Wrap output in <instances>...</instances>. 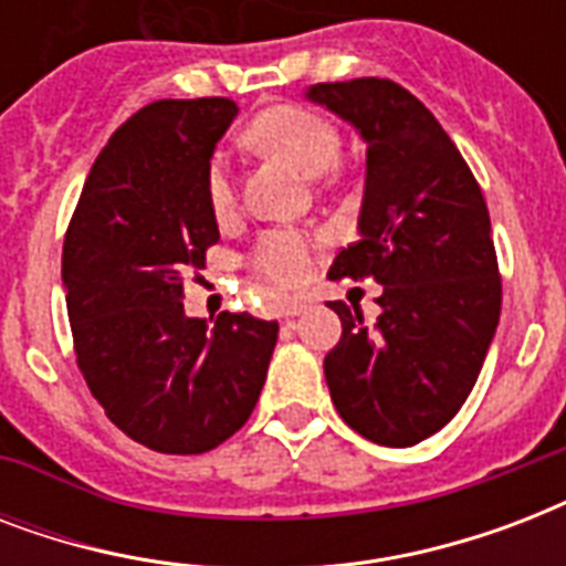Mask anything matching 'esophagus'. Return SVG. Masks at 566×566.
I'll use <instances>...</instances> for the list:
<instances>
[{
	"instance_id": "34e87169",
	"label": "esophagus",
	"mask_w": 566,
	"mask_h": 566,
	"mask_svg": "<svg viewBox=\"0 0 566 566\" xmlns=\"http://www.w3.org/2000/svg\"><path fill=\"white\" fill-rule=\"evenodd\" d=\"M305 308H308V300H305V296H293V300H284L282 302V317H300Z\"/></svg>"
}]
</instances>
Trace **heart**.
Returning <instances> with one entry per match:
<instances>
[{"mask_svg":"<svg viewBox=\"0 0 566 566\" xmlns=\"http://www.w3.org/2000/svg\"><path fill=\"white\" fill-rule=\"evenodd\" d=\"M247 140L264 153L291 161L308 179L335 170L340 158V132L328 117L305 105H275L261 111L247 128ZM205 205L213 220H229L238 211V188L226 158H211L205 170ZM314 238L296 229H270L249 252V266L273 284H296L311 273Z\"/></svg>","mask_w":566,"mask_h":566,"instance_id":"1","label":"heart"}]
</instances>
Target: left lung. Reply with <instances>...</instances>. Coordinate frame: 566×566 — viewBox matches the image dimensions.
Segmentation results:
<instances>
[{
	"label": "left lung",
	"mask_w": 566,
	"mask_h": 566,
	"mask_svg": "<svg viewBox=\"0 0 566 566\" xmlns=\"http://www.w3.org/2000/svg\"><path fill=\"white\" fill-rule=\"evenodd\" d=\"M308 99L367 140L361 238L328 279H376L381 314L328 302L344 335L326 355L328 390L349 429L381 447L440 431L473 390L502 311L482 188L434 114L390 78L323 82Z\"/></svg>",
	"instance_id": "8db88e82"
}]
</instances>
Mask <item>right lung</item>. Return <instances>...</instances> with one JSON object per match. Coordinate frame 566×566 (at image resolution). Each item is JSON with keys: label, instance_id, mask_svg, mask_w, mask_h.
Masks as SVG:
<instances>
[{"label": "right lung", "instance_id": "right-lung-1", "mask_svg": "<svg viewBox=\"0 0 566 566\" xmlns=\"http://www.w3.org/2000/svg\"><path fill=\"white\" fill-rule=\"evenodd\" d=\"M238 105L158 99L93 161L64 234L75 364L108 420L164 455H199L249 420L279 323L185 314V275L220 240L205 170Z\"/></svg>", "mask_w": 566, "mask_h": 566}]
</instances>
